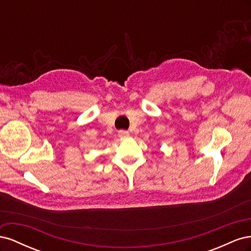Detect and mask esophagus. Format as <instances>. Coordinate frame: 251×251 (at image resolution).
Returning <instances> with one entry per match:
<instances>
[{
  "label": "esophagus",
  "mask_w": 251,
  "mask_h": 251,
  "mask_svg": "<svg viewBox=\"0 0 251 251\" xmlns=\"http://www.w3.org/2000/svg\"><path fill=\"white\" fill-rule=\"evenodd\" d=\"M118 135H119V137H127L130 134H128V132L126 130H120V131H118Z\"/></svg>",
  "instance_id": "esophagus-1"
}]
</instances>
